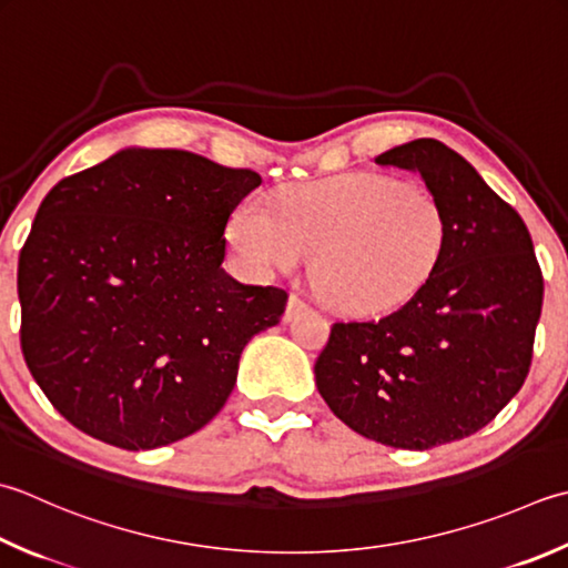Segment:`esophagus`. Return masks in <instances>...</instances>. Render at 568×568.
<instances>
[{"mask_svg":"<svg viewBox=\"0 0 568 568\" xmlns=\"http://www.w3.org/2000/svg\"><path fill=\"white\" fill-rule=\"evenodd\" d=\"M303 310H307L305 300L297 297V295H291V297H287V305H285V320L291 322L293 317H297L300 313H303Z\"/></svg>","mask_w":568,"mask_h":568,"instance_id":"obj_1","label":"esophagus"}]
</instances>
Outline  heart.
Instances as JSON below:
<instances>
[{
  "label": "heart",
  "mask_w": 568,
  "mask_h": 568,
  "mask_svg": "<svg viewBox=\"0 0 568 568\" xmlns=\"http://www.w3.org/2000/svg\"><path fill=\"white\" fill-rule=\"evenodd\" d=\"M446 211L428 189L379 174L295 186L275 209L246 202L231 221L233 251L258 275L291 273L313 255L329 305L376 313L414 295L446 246Z\"/></svg>",
  "instance_id": "heart-1"
}]
</instances>
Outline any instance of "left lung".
<instances>
[{"instance_id":"left-lung-1","label":"left lung","mask_w":568,"mask_h":568,"mask_svg":"<svg viewBox=\"0 0 568 568\" xmlns=\"http://www.w3.org/2000/svg\"><path fill=\"white\" fill-rule=\"evenodd\" d=\"M376 164L424 176L446 211V246L394 313L332 325L315 382L359 436L428 450L485 428L525 384L544 277L525 221L458 152L420 138Z\"/></svg>"}]
</instances>
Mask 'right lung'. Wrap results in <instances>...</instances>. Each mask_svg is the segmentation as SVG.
Instances as JSON below:
<instances>
[{"label":"right lung","instance_id":"right-lung-1","mask_svg":"<svg viewBox=\"0 0 568 568\" xmlns=\"http://www.w3.org/2000/svg\"><path fill=\"white\" fill-rule=\"evenodd\" d=\"M261 184L184 150H120L43 199L19 253L21 352L59 414L152 450L204 428L287 293L224 271L226 224Z\"/></svg>","mask_w":568,"mask_h":568}]
</instances>
